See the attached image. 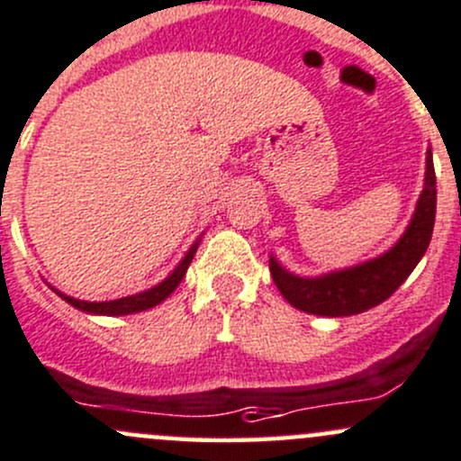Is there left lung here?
Masks as SVG:
<instances>
[{
    "label": "left lung",
    "mask_w": 461,
    "mask_h": 461,
    "mask_svg": "<svg viewBox=\"0 0 461 461\" xmlns=\"http://www.w3.org/2000/svg\"><path fill=\"white\" fill-rule=\"evenodd\" d=\"M435 205H438V190H435L433 152L429 148L422 194L404 234L391 249L353 267L320 276L292 274L271 254V278L292 307L304 313H313V316H356V313L377 307L409 278L411 271L418 267L429 249L435 225Z\"/></svg>",
    "instance_id": "left-lung-1"
}]
</instances>
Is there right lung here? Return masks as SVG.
Returning <instances> with one entry per match:
<instances>
[{
  "label": "right lung",
  "mask_w": 461,
  "mask_h": 461,
  "mask_svg": "<svg viewBox=\"0 0 461 461\" xmlns=\"http://www.w3.org/2000/svg\"><path fill=\"white\" fill-rule=\"evenodd\" d=\"M201 239L203 234L194 240V245L187 249V254L183 256L181 263L172 269V274H169L166 280H161V283L154 285V287L145 289V292L125 295V298H116V300H104V303H90V300L72 298V295L59 292V289L55 287L52 289H55V294L59 295V298H64L68 304H72V307L79 309V312L84 313H92V316H130V313L145 312V309H152L157 307V304H161L163 300H166L167 295L181 285V280L185 278L187 267H190L194 254H196L198 245H201Z\"/></svg>",
  "instance_id": "obj_1"
}]
</instances>
